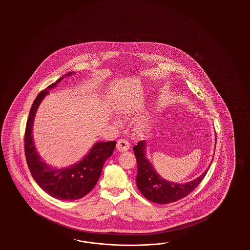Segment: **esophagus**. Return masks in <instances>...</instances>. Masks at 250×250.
Here are the masks:
<instances>
[{"label": "esophagus", "mask_w": 250, "mask_h": 250, "mask_svg": "<svg viewBox=\"0 0 250 250\" xmlns=\"http://www.w3.org/2000/svg\"><path fill=\"white\" fill-rule=\"evenodd\" d=\"M116 148H117L119 151H127L129 148H130V143H129L127 140H125V139H120V140L117 141Z\"/></svg>", "instance_id": "34e87169"}]
</instances>
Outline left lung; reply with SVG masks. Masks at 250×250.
Returning <instances> with one entry per match:
<instances>
[{"mask_svg": "<svg viewBox=\"0 0 250 250\" xmlns=\"http://www.w3.org/2000/svg\"><path fill=\"white\" fill-rule=\"evenodd\" d=\"M216 136V134H215ZM145 141H139L133 147L137 162L136 185L143 196L148 201L159 205H166L182 200L202 182L208 169L192 182L180 184L162 179L154 169L145 154Z\"/></svg>", "mask_w": 250, "mask_h": 250, "instance_id": "obj_1", "label": "left lung"}]
</instances>
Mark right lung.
I'll return each instance as SVG.
<instances>
[{
    "label": "right lung",
    "mask_w": 250,
    "mask_h": 250,
    "mask_svg": "<svg viewBox=\"0 0 250 250\" xmlns=\"http://www.w3.org/2000/svg\"><path fill=\"white\" fill-rule=\"evenodd\" d=\"M68 72L66 76L71 75ZM64 79V76L56 83L40 91L31 107L24 132V153L27 166L34 180L47 194L59 200L73 201L88 194L98 182L103 167L114 153L116 142H99L93 146L90 153L81 162L68 168L55 169L45 165L35 148L32 138L34 117L41 101L49 89Z\"/></svg>",
    "instance_id": "right-lung-1"
}]
</instances>
